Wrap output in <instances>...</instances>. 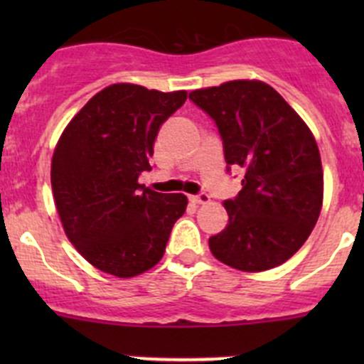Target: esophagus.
<instances>
[{"label":"esophagus","mask_w":364,"mask_h":364,"mask_svg":"<svg viewBox=\"0 0 364 364\" xmlns=\"http://www.w3.org/2000/svg\"><path fill=\"white\" fill-rule=\"evenodd\" d=\"M190 199H192V203H196V204H209L211 197H209L208 193L203 192V193H199V196H192Z\"/></svg>","instance_id":"obj_1"}]
</instances>
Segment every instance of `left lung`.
<instances>
[{"label": "left lung", "mask_w": 364, "mask_h": 364, "mask_svg": "<svg viewBox=\"0 0 364 364\" xmlns=\"http://www.w3.org/2000/svg\"><path fill=\"white\" fill-rule=\"evenodd\" d=\"M215 119L241 192L225 200L229 223L209 250L234 269L257 273L291 259L317 223L324 199L321 153L308 124L262 80H229L190 93Z\"/></svg>", "instance_id": "8db88e82"}]
</instances>
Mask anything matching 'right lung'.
I'll return each instance as SVG.
<instances>
[{
	"instance_id": "add662e5",
	"label": "right lung",
	"mask_w": 364,
	"mask_h": 364,
	"mask_svg": "<svg viewBox=\"0 0 364 364\" xmlns=\"http://www.w3.org/2000/svg\"><path fill=\"white\" fill-rule=\"evenodd\" d=\"M186 91L117 82L98 91L58 141L50 185L70 243L90 264L117 278L151 269L164 257L183 193H159L137 181L151 171L159 130Z\"/></svg>"
}]
</instances>
